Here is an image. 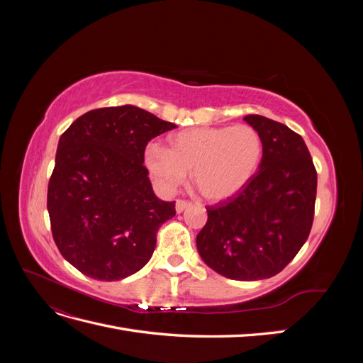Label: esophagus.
<instances>
[{"label":"esophagus","instance_id":"1","mask_svg":"<svg viewBox=\"0 0 363 363\" xmlns=\"http://www.w3.org/2000/svg\"><path fill=\"white\" fill-rule=\"evenodd\" d=\"M192 203L191 201H186V200H177V203H175V211H177V213H182L183 211H186V208L191 207Z\"/></svg>","mask_w":363,"mask_h":363}]
</instances>
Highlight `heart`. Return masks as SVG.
Instances as JSON below:
<instances>
[{"instance_id":"b5f03b06","label":"heart","mask_w":363,"mask_h":363,"mask_svg":"<svg viewBox=\"0 0 363 363\" xmlns=\"http://www.w3.org/2000/svg\"><path fill=\"white\" fill-rule=\"evenodd\" d=\"M169 148L147 145L144 163L163 192H172L191 172L207 201L232 199L252 180L263 157V139L247 124L196 127L172 135Z\"/></svg>"}]
</instances>
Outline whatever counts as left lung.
<instances>
[{
  "label": "left lung",
  "mask_w": 363,
  "mask_h": 363,
  "mask_svg": "<svg viewBox=\"0 0 363 363\" xmlns=\"http://www.w3.org/2000/svg\"><path fill=\"white\" fill-rule=\"evenodd\" d=\"M244 119L263 139L259 171L232 199L207 207L196 248L221 276L252 281L279 274L309 238L316 169L303 138L289 127L260 115Z\"/></svg>",
  "instance_id": "obj_1"
}]
</instances>
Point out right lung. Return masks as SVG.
<instances>
[{
  "label": "right lung",
  "mask_w": 363,
  "mask_h": 363,
  "mask_svg": "<svg viewBox=\"0 0 363 363\" xmlns=\"http://www.w3.org/2000/svg\"><path fill=\"white\" fill-rule=\"evenodd\" d=\"M175 127L125 104L87 112L60 136L48 183L51 232L62 256L84 276L121 280L151 259L175 201L152 192L144 151Z\"/></svg>",
  "instance_id": "right-lung-1"
}]
</instances>
